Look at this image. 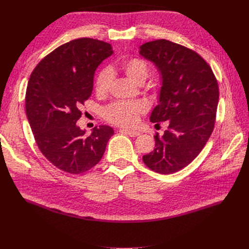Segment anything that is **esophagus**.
Returning <instances> with one entry per match:
<instances>
[{
	"label": "esophagus",
	"mask_w": 249,
	"mask_h": 249,
	"mask_svg": "<svg viewBox=\"0 0 249 249\" xmlns=\"http://www.w3.org/2000/svg\"><path fill=\"white\" fill-rule=\"evenodd\" d=\"M120 132L125 133V134H127V135H129V136H131V137H136V136H138V135L140 134L138 131H135V130H125V129H122V130H120Z\"/></svg>",
	"instance_id": "34e87169"
}]
</instances>
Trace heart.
<instances>
[{"mask_svg": "<svg viewBox=\"0 0 249 249\" xmlns=\"http://www.w3.org/2000/svg\"><path fill=\"white\" fill-rule=\"evenodd\" d=\"M117 67L125 76L141 84L148 76L149 67L144 59L135 56L123 57L117 62ZM114 70L103 69L96 74L94 89L96 94L106 95L113 83ZM146 111V105L141 101L134 102H115L107 106L104 110V117L107 122L124 126H130L137 123L139 115Z\"/></svg>", "mask_w": 249, "mask_h": 249, "instance_id": "b5f03b06", "label": "heart"}]
</instances>
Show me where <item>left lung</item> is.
I'll return each mask as SVG.
<instances>
[{"label":"left lung","instance_id":"obj_1","mask_svg":"<svg viewBox=\"0 0 249 249\" xmlns=\"http://www.w3.org/2000/svg\"><path fill=\"white\" fill-rule=\"evenodd\" d=\"M140 55L154 62L162 74L159 104L149 119L168 120L155 148L142 160L155 172L170 175L189 165L205 147L214 130L219 88L215 74L196 52L166 39L140 47Z\"/></svg>","mask_w":249,"mask_h":249}]
</instances>
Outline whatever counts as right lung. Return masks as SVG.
Returning <instances> with one entry per match:
<instances>
[{"instance_id":"obj_1","label":"right lung","mask_w":249,"mask_h":249,"mask_svg":"<svg viewBox=\"0 0 249 249\" xmlns=\"http://www.w3.org/2000/svg\"><path fill=\"white\" fill-rule=\"evenodd\" d=\"M112 54L105 41L74 39L51 52L30 76L29 124L39 150L60 170L79 175L91 169L114 134L111 126L101 125L86 135L77 125L81 108L91 95L96 67Z\"/></svg>"}]
</instances>
